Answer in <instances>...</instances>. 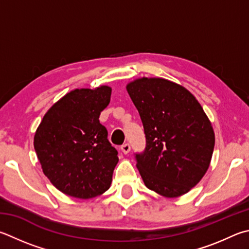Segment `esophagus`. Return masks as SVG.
Masks as SVG:
<instances>
[{
    "mask_svg": "<svg viewBox=\"0 0 249 249\" xmlns=\"http://www.w3.org/2000/svg\"><path fill=\"white\" fill-rule=\"evenodd\" d=\"M121 150H122V152L124 153V155H127V153L130 151V146H129V143H124L123 146L121 147Z\"/></svg>",
    "mask_w": 249,
    "mask_h": 249,
    "instance_id": "obj_1",
    "label": "esophagus"
}]
</instances>
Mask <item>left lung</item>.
<instances>
[{"label":"left lung","mask_w":249,"mask_h":249,"mask_svg":"<svg viewBox=\"0 0 249 249\" xmlns=\"http://www.w3.org/2000/svg\"><path fill=\"white\" fill-rule=\"evenodd\" d=\"M139 112L146 149L136 155L146 186L166 198L188 193L209 169L214 132L200 103L188 90L159 77L126 85Z\"/></svg>","instance_id":"8db88e82"}]
</instances>
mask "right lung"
<instances>
[{
    "instance_id": "right-lung-1",
    "label": "right lung",
    "mask_w": 249,
    "mask_h": 249,
    "mask_svg": "<svg viewBox=\"0 0 249 249\" xmlns=\"http://www.w3.org/2000/svg\"><path fill=\"white\" fill-rule=\"evenodd\" d=\"M112 88L71 90L44 114L34 147L44 175L58 191L79 199L106 193L119 162L117 151L100 124Z\"/></svg>"
}]
</instances>
